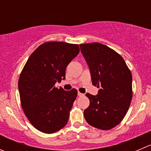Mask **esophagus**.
<instances>
[{
  "mask_svg": "<svg viewBox=\"0 0 151 151\" xmlns=\"http://www.w3.org/2000/svg\"><path fill=\"white\" fill-rule=\"evenodd\" d=\"M77 94H78L79 96H84V94H83V93H80V92H78V93H77Z\"/></svg>",
  "mask_w": 151,
  "mask_h": 151,
  "instance_id": "obj_1",
  "label": "esophagus"
}]
</instances>
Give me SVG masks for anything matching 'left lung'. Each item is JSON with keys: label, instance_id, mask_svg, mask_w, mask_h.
<instances>
[{"label": "left lung", "instance_id": "obj_1", "mask_svg": "<svg viewBox=\"0 0 151 151\" xmlns=\"http://www.w3.org/2000/svg\"><path fill=\"white\" fill-rule=\"evenodd\" d=\"M89 67L92 84L99 88L96 95L87 93L90 105L84 111L88 123L109 130L123 119L132 99V74L123 58L99 43L80 45Z\"/></svg>", "mask_w": 151, "mask_h": 151}]
</instances>
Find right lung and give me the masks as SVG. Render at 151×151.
Returning a JSON list of instances; mask_svg holds the SVG:
<instances>
[{
	"label": "right lung",
	"mask_w": 151,
	"mask_h": 151,
	"mask_svg": "<svg viewBox=\"0 0 151 151\" xmlns=\"http://www.w3.org/2000/svg\"><path fill=\"white\" fill-rule=\"evenodd\" d=\"M80 52L77 44L47 42L37 48L23 67L18 80L20 103L36 129L53 134L67 124L77 95L75 88L55 87L65 79V68Z\"/></svg>",
	"instance_id": "1"
}]
</instances>
